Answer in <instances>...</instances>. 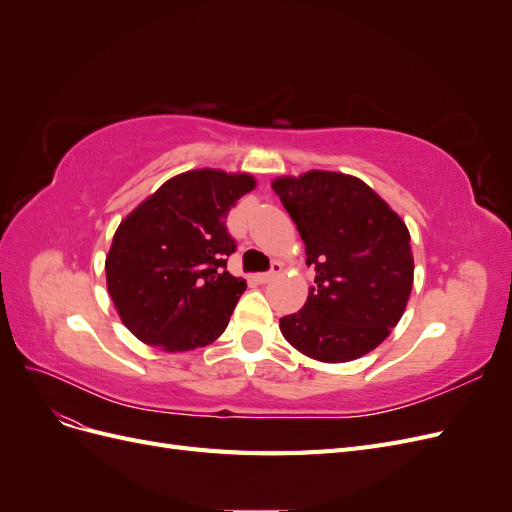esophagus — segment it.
I'll return each mask as SVG.
<instances>
[{"label": "esophagus", "mask_w": 512, "mask_h": 512, "mask_svg": "<svg viewBox=\"0 0 512 512\" xmlns=\"http://www.w3.org/2000/svg\"><path fill=\"white\" fill-rule=\"evenodd\" d=\"M282 269H284L282 262H273V269H271L269 273H258L256 280H258L260 284H269V282L275 280V277L282 275Z\"/></svg>", "instance_id": "34e87169"}]
</instances>
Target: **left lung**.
Wrapping results in <instances>:
<instances>
[{
	"instance_id": "left-lung-1",
	"label": "left lung",
	"mask_w": 512,
	"mask_h": 512,
	"mask_svg": "<svg viewBox=\"0 0 512 512\" xmlns=\"http://www.w3.org/2000/svg\"><path fill=\"white\" fill-rule=\"evenodd\" d=\"M305 243L314 286L280 320L286 342L320 363H348L378 348L406 312L414 256L406 222L365 181L307 170L271 181Z\"/></svg>"
}]
</instances>
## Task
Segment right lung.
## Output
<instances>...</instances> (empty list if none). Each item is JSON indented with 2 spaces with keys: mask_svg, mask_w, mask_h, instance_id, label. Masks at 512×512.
Returning <instances> with one entry per match:
<instances>
[{
  "mask_svg": "<svg viewBox=\"0 0 512 512\" xmlns=\"http://www.w3.org/2000/svg\"><path fill=\"white\" fill-rule=\"evenodd\" d=\"M254 188L250 173L185 170L121 220L104 262L106 290L136 339L185 352L226 331L247 286L226 271L235 252L226 215Z\"/></svg>",
  "mask_w": 512,
  "mask_h": 512,
  "instance_id": "1",
  "label": "right lung"
}]
</instances>
